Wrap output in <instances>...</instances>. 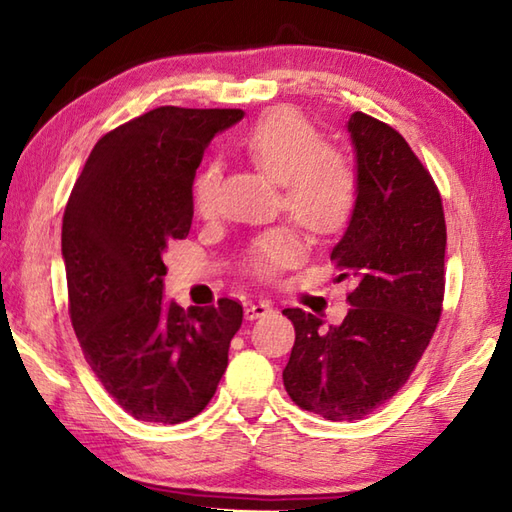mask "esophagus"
Here are the masks:
<instances>
[{"label":"esophagus","mask_w":512,"mask_h":512,"mask_svg":"<svg viewBox=\"0 0 512 512\" xmlns=\"http://www.w3.org/2000/svg\"><path fill=\"white\" fill-rule=\"evenodd\" d=\"M270 312H273V303L253 301V303H248V306L244 308V317L248 321H253V319H259V317H266V314H270Z\"/></svg>","instance_id":"34e87169"}]
</instances>
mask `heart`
<instances>
[{
	"mask_svg": "<svg viewBox=\"0 0 512 512\" xmlns=\"http://www.w3.org/2000/svg\"><path fill=\"white\" fill-rule=\"evenodd\" d=\"M248 160L281 187L284 206L314 235H336L350 222L358 198L352 162L325 147L321 132L295 110H273L250 125L239 138ZM220 171L206 162L193 178V206L202 217L215 213ZM303 255L299 235L277 226L259 235L248 264L262 277L297 264Z\"/></svg>",
	"mask_w": 512,
	"mask_h": 512,
	"instance_id": "obj_1",
	"label": "heart"
}]
</instances>
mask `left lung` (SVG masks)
Here are the masks:
<instances>
[{
  "label": "left lung",
  "mask_w": 512,
  "mask_h": 512,
  "mask_svg": "<svg viewBox=\"0 0 512 512\" xmlns=\"http://www.w3.org/2000/svg\"><path fill=\"white\" fill-rule=\"evenodd\" d=\"M356 160L354 213L330 257L352 279L350 310L325 328L286 308L295 345L288 396L325 420H361L407 383L440 321L447 224L429 171L396 129L363 112L347 121Z\"/></svg>",
  "instance_id": "8db88e82"
}]
</instances>
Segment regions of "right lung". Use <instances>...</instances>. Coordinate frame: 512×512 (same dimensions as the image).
<instances>
[{
  "label": "right lung",
  "instance_id": "right-lung-1",
  "mask_svg": "<svg viewBox=\"0 0 512 512\" xmlns=\"http://www.w3.org/2000/svg\"><path fill=\"white\" fill-rule=\"evenodd\" d=\"M242 110L158 107L94 145L63 213L70 319L85 361L143 422L178 424L209 405L242 306L165 299L171 239L189 235L193 178L215 134Z\"/></svg>",
  "mask_w": 512,
  "mask_h": 512
}]
</instances>
